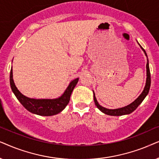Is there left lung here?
<instances>
[{
    "instance_id": "left-lung-1",
    "label": "left lung",
    "mask_w": 159,
    "mask_h": 159,
    "mask_svg": "<svg viewBox=\"0 0 159 159\" xmlns=\"http://www.w3.org/2000/svg\"><path fill=\"white\" fill-rule=\"evenodd\" d=\"M140 46V45H139ZM140 47L143 51L145 53V56L147 57V54H146V52L145 49L142 47L140 46ZM148 62H147V65H146V71H147V78H146V84L145 86V88H144V90L143 91V92L141 93V94L137 97V98L135 99V100L133 102L131 103L127 106H125L124 107H120V108H118V109H107L105 108V107L101 106L99 104L98 102H97L96 97H95V94L94 92V103L95 105L97 107L99 111L104 113L106 115H109V116H123V115H126V114H129L131 113H132L133 111H135L137 107L139 106V105L141 104V102L144 100V99L145 98V97L147 96V94H148L149 90H150V87H151V73H150V68H149V63H148Z\"/></svg>"
}]
</instances>
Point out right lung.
<instances>
[{
  "label": "right lung",
  "instance_id": "add662e5",
  "mask_svg": "<svg viewBox=\"0 0 159 159\" xmlns=\"http://www.w3.org/2000/svg\"><path fill=\"white\" fill-rule=\"evenodd\" d=\"M78 81V78L70 83L64 94L57 99H32L23 95L17 89L13 79L12 67L10 72V85L13 93L25 108L32 113L43 116H51L60 113L68 104L72 92Z\"/></svg>",
  "mask_w": 159,
  "mask_h": 159
}]
</instances>
